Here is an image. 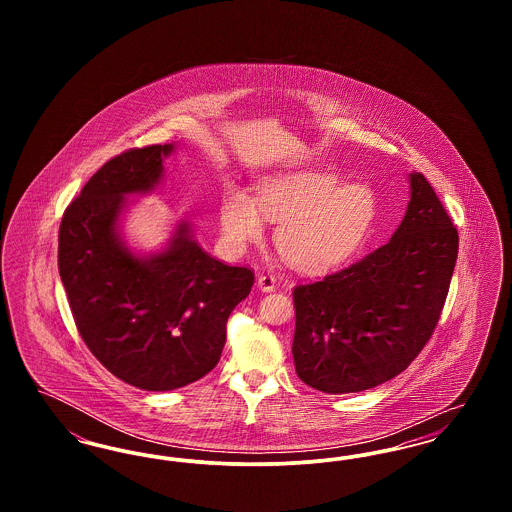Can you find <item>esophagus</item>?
Returning a JSON list of instances; mask_svg holds the SVG:
<instances>
[{
    "label": "esophagus",
    "mask_w": 512,
    "mask_h": 512,
    "mask_svg": "<svg viewBox=\"0 0 512 512\" xmlns=\"http://www.w3.org/2000/svg\"><path fill=\"white\" fill-rule=\"evenodd\" d=\"M257 286L263 290V292H272L276 288V278L272 274H261L259 280H257Z\"/></svg>",
    "instance_id": "1"
}]
</instances>
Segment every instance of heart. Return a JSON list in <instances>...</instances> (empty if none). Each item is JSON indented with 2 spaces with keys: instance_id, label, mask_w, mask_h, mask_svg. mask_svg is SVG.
Segmentation results:
<instances>
[{
  "instance_id": "b5f03b06",
  "label": "heart",
  "mask_w": 512,
  "mask_h": 512,
  "mask_svg": "<svg viewBox=\"0 0 512 512\" xmlns=\"http://www.w3.org/2000/svg\"><path fill=\"white\" fill-rule=\"evenodd\" d=\"M263 217L278 222L274 242L297 267L326 268L349 257L365 240L376 195L365 184H341L334 172L299 171L270 178L255 201L228 188L220 203L222 232L232 249L263 236Z\"/></svg>"
}]
</instances>
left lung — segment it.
Listing matches in <instances>:
<instances>
[{"mask_svg":"<svg viewBox=\"0 0 512 512\" xmlns=\"http://www.w3.org/2000/svg\"><path fill=\"white\" fill-rule=\"evenodd\" d=\"M459 232L430 182L411 174V201L388 244L293 288L295 372L324 393L370 390L413 363L438 326Z\"/></svg>","mask_w":512,"mask_h":512,"instance_id":"left-lung-1","label":"left lung"}]
</instances>
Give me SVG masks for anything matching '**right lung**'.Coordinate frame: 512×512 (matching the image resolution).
<instances>
[{"label":"right lung","instance_id":"obj_1","mask_svg":"<svg viewBox=\"0 0 512 512\" xmlns=\"http://www.w3.org/2000/svg\"><path fill=\"white\" fill-rule=\"evenodd\" d=\"M172 146L132 147L109 159L59 226L57 265L78 334L122 382L169 391L219 363L226 322L255 282L203 251L180 224L167 251L134 257L119 240L124 195L149 192Z\"/></svg>","mask_w":512,"mask_h":512}]
</instances>
